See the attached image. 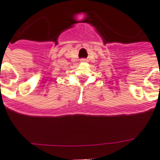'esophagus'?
I'll return each mask as SVG.
<instances>
[{"instance_id": "obj_1", "label": "esophagus", "mask_w": 160, "mask_h": 160, "mask_svg": "<svg viewBox=\"0 0 160 160\" xmlns=\"http://www.w3.org/2000/svg\"><path fill=\"white\" fill-rule=\"evenodd\" d=\"M81 60V62H87V61H88V60H86V59H81V60Z\"/></svg>"}]
</instances>
